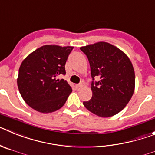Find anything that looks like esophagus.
Returning <instances> with one entry per match:
<instances>
[{
  "label": "esophagus",
  "mask_w": 155,
  "mask_h": 155,
  "mask_svg": "<svg viewBox=\"0 0 155 155\" xmlns=\"http://www.w3.org/2000/svg\"><path fill=\"white\" fill-rule=\"evenodd\" d=\"M82 86H83V84H76V85H75V87H76L77 89L79 90L80 88H81Z\"/></svg>",
  "instance_id": "1"
}]
</instances>
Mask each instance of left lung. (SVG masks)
<instances>
[{"mask_svg":"<svg viewBox=\"0 0 155 155\" xmlns=\"http://www.w3.org/2000/svg\"><path fill=\"white\" fill-rule=\"evenodd\" d=\"M91 68L92 97L83 104L100 117H110L125 108L135 87V74L130 60L113 45L99 42L80 48ZM94 77H99L98 82Z\"/></svg>","mask_w":155,"mask_h":155,"instance_id":"obj_1","label":"left lung"}]
</instances>
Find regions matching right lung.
Instances as JSON below:
<instances>
[{"label": "right lung", "mask_w": 155, "mask_h": 155, "mask_svg": "<svg viewBox=\"0 0 155 155\" xmlns=\"http://www.w3.org/2000/svg\"><path fill=\"white\" fill-rule=\"evenodd\" d=\"M73 46L45 45L25 59L17 84L24 101L39 113H53L65 104L72 91L67 81L57 76L66 74L65 64Z\"/></svg>", "instance_id": "1"}]
</instances>
